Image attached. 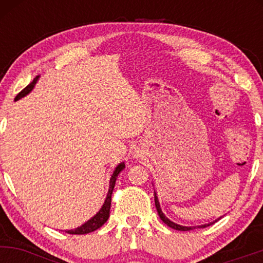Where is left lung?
<instances>
[{"mask_svg": "<svg viewBox=\"0 0 263 263\" xmlns=\"http://www.w3.org/2000/svg\"><path fill=\"white\" fill-rule=\"evenodd\" d=\"M155 204H156V208H157V211H158V215L159 218H161V220L164 224H167L170 228L174 229V230H179V231H189V230H193V229L195 228H192V226H182V225H178L176 224V222L171 221L170 219L167 218V216L164 215V214L162 213V209H161V205H159V201H158V198H157L156 193H155ZM220 219V218H219ZM218 219V220H219ZM218 220H215V221H218ZM211 224H214V222H210V224H206V225H201V226H198V228H206V226H209Z\"/></svg>", "mask_w": 263, "mask_h": 263, "instance_id": "obj_1", "label": "left lung"}]
</instances>
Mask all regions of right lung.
I'll use <instances>...</instances> for the list:
<instances>
[{"instance_id": "right-lung-1", "label": "right lung", "mask_w": 263, "mask_h": 263, "mask_svg": "<svg viewBox=\"0 0 263 263\" xmlns=\"http://www.w3.org/2000/svg\"><path fill=\"white\" fill-rule=\"evenodd\" d=\"M39 77H35L34 79L29 85H27L25 89L22 90L18 95L16 96V100H20L21 98H23V96H26L27 93H29L32 91V89L34 87L35 83H37ZM123 168H125V163H120L119 165H117L116 168H115L114 171V174L111 176V179H110V188H108V193H107V197L105 199V203L102 205V208L100 210H99V213L96 214V215H93L91 219L87 220L85 224H83L79 228L74 229V230H68L66 232L70 235H84V234H89V232H92L95 230H98L99 228H101L102 225L105 224V222L107 221L108 216H110V208H111V195H112V190L115 188V183H116V179H117V176L120 174V172L123 171Z\"/></svg>"}]
</instances>
